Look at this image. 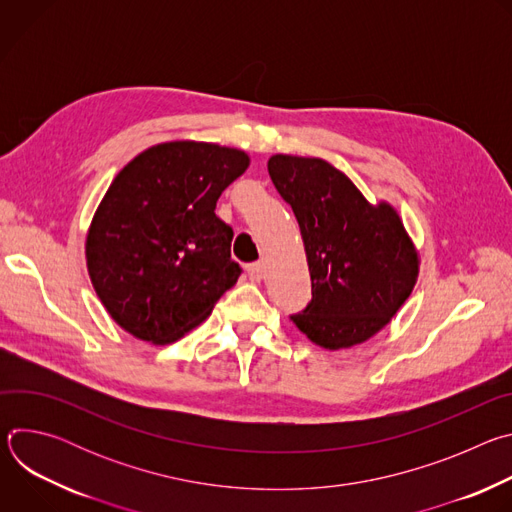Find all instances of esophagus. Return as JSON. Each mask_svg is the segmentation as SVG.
<instances>
[{
  "mask_svg": "<svg viewBox=\"0 0 512 512\" xmlns=\"http://www.w3.org/2000/svg\"><path fill=\"white\" fill-rule=\"evenodd\" d=\"M247 273L253 281H261L263 275H265V263L263 261H257V263H249L247 265Z\"/></svg>",
  "mask_w": 512,
  "mask_h": 512,
  "instance_id": "1",
  "label": "esophagus"
}]
</instances>
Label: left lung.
I'll use <instances>...</instances> for the list:
<instances>
[{
	"label": "left lung",
	"mask_w": 512,
	"mask_h": 512,
	"mask_svg": "<svg viewBox=\"0 0 512 512\" xmlns=\"http://www.w3.org/2000/svg\"><path fill=\"white\" fill-rule=\"evenodd\" d=\"M267 170L298 218L312 279L310 304L291 320L330 350L369 340L405 304L419 273L397 210L373 206L320 158L277 154Z\"/></svg>",
	"instance_id": "obj_1"
}]
</instances>
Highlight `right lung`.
Wrapping results in <instances>:
<instances>
[{"instance_id":"1","label":"right lung","mask_w":512,"mask_h":512,"mask_svg":"<svg viewBox=\"0 0 512 512\" xmlns=\"http://www.w3.org/2000/svg\"><path fill=\"white\" fill-rule=\"evenodd\" d=\"M247 166L241 150L168 141L115 176L87 235V267L99 300L123 330L170 344L237 283L233 229L214 208Z\"/></svg>"}]
</instances>
